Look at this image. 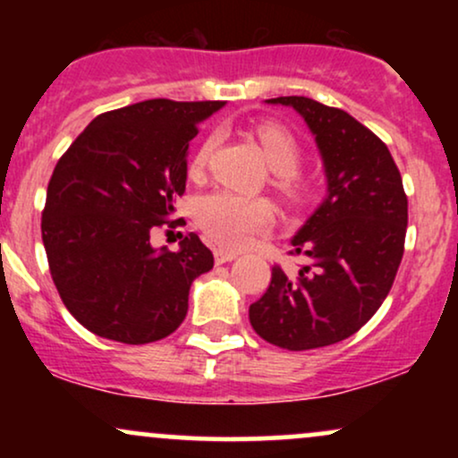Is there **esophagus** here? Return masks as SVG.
Segmentation results:
<instances>
[{
	"label": "esophagus",
	"instance_id": "obj_1",
	"mask_svg": "<svg viewBox=\"0 0 458 458\" xmlns=\"http://www.w3.org/2000/svg\"><path fill=\"white\" fill-rule=\"evenodd\" d=\"M236 256H239V254H236V251L224 250V247H217V250H215V262H217V265H224V262L234 260Z\"/></svg>",
	"mask_w": 458,
	"mask_h": 458
}]
</instances>
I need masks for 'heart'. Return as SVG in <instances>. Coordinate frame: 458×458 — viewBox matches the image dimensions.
Masks as SVG:
<instances>
[{
	"label": "heart",
	"mask_w": 458,
	"mask_h": 458,
	"mask_svg": "<svg viewBox=\"0 0 458 458\" xmlns=\"http://www.w3.org/2000/svg\"><path fill=\"white\" fill-rule=\"evenodd\" d=\"M265 150L267 163L273 170L271 187L276 189L286 202L299 204L308 198V181L297 172L301 161L295 135L276 123H259L254 127ZM215 148V135L199 144L191 159V172L199 174L207 167L208 157ZM198 222L202 230L215 243L224 247H243L251 236L269 230L273 222L271 204L262 198H247L233 191H215L199 202Z\"/></svg>",
	"instance_id": "heart-1"
}]
</instances>
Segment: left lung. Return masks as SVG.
Segmentation results:
<instances>
[{"instance_id": "8db88e82", "label": "left lung", "mask_w": 458, "mask_h": 458, "mask_svg": "<svg viewBox=\"0 0 458 458\" xmlns=\"http://www.w3.org/2000/svg\"><path fill=\"white\" fill-rule=\"evenodd\" d=\"M301 114L323 157L327 198L293 236L306 265L288 277L271 269L250 323L288 351L329 346L360 331L381 308L401 267L407 234L403 178L383 141L338 107L308 97H277Z\"/></svg>"}]
</instances>
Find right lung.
<instances>
[{
  "mask_svg": "<svg viewBox=\"0 0 458 458\" xmlns=\"http://www.w3.org/2000/svg\"><path fill=\"white\" fill-rule=\"evenodd\" d=\"M224 101L150 98L101 114L57 161L43 211L49 271L68 312L92 334L148 344L187 317L189 288L213 254L189 233L181 250L150 245L185 193L187 148Z\"/></svg>",
  "mask_w": 458,
  "mask_h": 458,
  "instance_id": "add662e5",
  "label": "right lung"
}]
</instances>
